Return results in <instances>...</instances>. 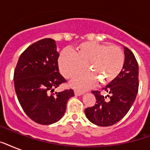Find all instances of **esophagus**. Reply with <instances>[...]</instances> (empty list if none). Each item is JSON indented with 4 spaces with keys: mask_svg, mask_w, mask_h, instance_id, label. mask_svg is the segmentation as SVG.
I'll return each instance as SVG.
<instances>
[{
    "mask_svg": "<svg viewBox=\"0 0 150 150\" xmlns=\"http://www.w3.org/2000/svg\"><path fill=\"white\" fill-rule=\"evenodd\" d=\"M75 96H81V95H82L83 94V93L82 92H80V91H78V90H75Z\"/></svg>",
    "mask_w": 150,
    "mask_h": 150,
    "instance_id": "34e87169",
    "label": "esophagus"
}]
</instances>
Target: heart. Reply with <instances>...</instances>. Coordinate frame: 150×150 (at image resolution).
<instances>
[{
	"label": "heart",
	"mask_w": 150,
	"mask_h": 150,
	"mask_svg": "<svg viewBox=\"0 0 150 150\" xmlns=\"http://www.w3.org/2000/svg\"><path fill=\"white\" fill-rule=\"evenodd\" d=\"M125 63L123 50L116 45L87 41L79 43L75 52L64 50L58 58L60 71L66 79H71L87 68L91 73H83L71 82L76 89H86L97 79L102 84L113 82L119 75ZM96 77L95 78L94 76Z\"/></svg>",
	"instance_id": "1"
}]
</instances>
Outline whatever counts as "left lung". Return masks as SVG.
<instances>
[{
	"label": "left lung",
	"mask_w": 150,
	"mask_h": 150,
	"mask_svg": "<svg viewBox=\"0 0 150 150\" xmlns=\"http://www.w3.org/2000/svg\"><path fill=\"white\" fill-rule=\"evenodd\" d=\"M125 63L119 75L110 84L103 88L107 93L103 96L100 91H92L96 103L85 110L89 121L98 126L113 125L125 116L139 90V65L135 55L125 47Z\"/></svg>",
	"instance_id": "8db88e82"
}]
</instances>
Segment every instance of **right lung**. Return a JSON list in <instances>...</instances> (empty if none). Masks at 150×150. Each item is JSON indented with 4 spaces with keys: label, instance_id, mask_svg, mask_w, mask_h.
I'll list each match as a JSON object with an SVG mask.
<instances>
[{
    "label": "right lung",
    "instance_id": "right-lung-1",
    "mask_svg": "<svg viewBox=\"0 0 150 150\" xmlns=\"http://www.w3.org/2000/svg\"><path fill=\"white\" fill-rule=\"evenodd\" d=\"M55 41L46 38L33 43L20 55L14 71L18 100L29 118L40 125L58 121L65 113L73 89L52 93L67 81L59 72Z\"/></svg>",
    "mask_w": 150,
    "mask_h": 150
}]
</instances>
